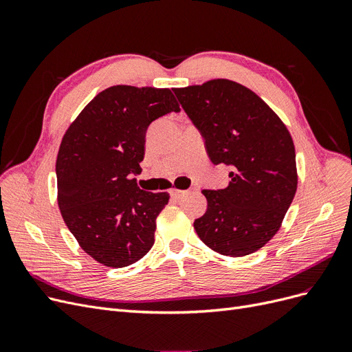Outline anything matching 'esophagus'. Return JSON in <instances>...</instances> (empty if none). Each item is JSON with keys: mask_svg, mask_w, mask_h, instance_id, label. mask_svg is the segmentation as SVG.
Wrapping results in <instances>:
<instances>
[{"mask_svg": "<svg viewBox=\"0 0 352 352\" xmlns=\"http://www.w3.org/2000/svg\"><path fill=\"white\" fill-rule=\"evenodd\" d=\"M189 190H182V189H176V188H172L170 189V197L175 198V199H180L182 197L188 195Z\"/></svg>", "mask_w": 352, "mask_h": 352, "instance_id": "obj_1", "label": "esophagus"}]
</instances>
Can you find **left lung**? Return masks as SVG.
<instances>
[{"instance_id":"1","label":"left lung","mask_w":352,"mask_h":352,"mask_svg":"<svg viewBox=\"0 0 352 352\" xmlns=\"http://www.w3.org/2000/svg\"><path fill=\"white\" fill-rule=\"evenodd\" d=\"M206 141L212 164L230 167L225 189H204L206 214L194 221L199 239L229 257L263 248L279 230L296 192L289 131L257 94L228 79L173 89Z\"/></svg>"}]
</instances>
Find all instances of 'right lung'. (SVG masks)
<instances>
[{"label": "right lung", "mask_w": 352, "mask_h": 352, "mask_svg": "<svg viewBox=\"0 0 352 352\" xmlns=\"http://www.w3.org/2000/svg\"><path fill=\"white\" fill-rule=\"evenodd\" d=\"M180 111L167 88L116 85L76 117L58 150V207L82 250L107 267H126L154 245L155 219L167 192H146L140 175L148 126Z\"/></svg>", "instance_id": "add662e5"}]
</instances>
